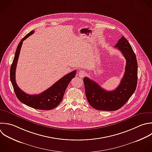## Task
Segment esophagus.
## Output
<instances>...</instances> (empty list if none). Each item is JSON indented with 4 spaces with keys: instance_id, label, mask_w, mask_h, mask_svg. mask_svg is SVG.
<instances>
[{
    "instance_id": "obj_1",
    "label": "esophagus",
    "mask_w": 152,
    "mask_h": 152,
    "mask_svg": "<svg viewBox=\"0 0 152 152\" xmlns=\"http://www.w3.org/2000/svg\"><path fill=\"white\" fill-rule=\"evenodd\" d=\"M86 75V72L84 71L83 70H80L78 72V76L80 77V78H83L84 77V76Z\"/></svg>"
}]
</instances>
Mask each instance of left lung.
<instances>
[{"mask_svg": "<svg viewBox=\"0 0 152 152\" xmlns=\"http://www.w3.org/2000/svg\"><path fill=\"white\" fill-rule=\"evenodd\" d=\"M115 48L121 52L126 59L125 71L118 87L114 90L106 91L88 77L83 79L87 99L93 108L99 110L114 111L120 109L136 89L138 65L131 46L122 36Z\"/></svg>", "mask_w": 152, "mask_h": 152, "instance_id": "8db88e82", "label": "left lung"}]
</instances>
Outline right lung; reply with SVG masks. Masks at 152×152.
Masks as SVG:
<instances>
[{
  "label": "right lung",
  "instance_id": "1",
  "mask_svg": "<svg viewBox=\"0 0 152 152\" xmlns=\"http://www.w3.org/2000/svg\"><path fill=\"white\" fill-rule=\"evenodd\" d=\"M33 30L27 34L18 45L15 57L10 69V78L15 94L18 100L23 103L34 109L41 110H51L58 106L63 99L65 91L69 82L74 78L76 71H73L59 80L53 86L39 94L30 95L21 90L17 86L15 80V71L20 50L23 43L27 38L34 33Z\"/></svg>",
  "mask_w": 152,
  "mask_h": 152
}]
</instances>
